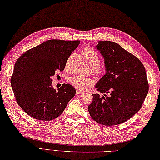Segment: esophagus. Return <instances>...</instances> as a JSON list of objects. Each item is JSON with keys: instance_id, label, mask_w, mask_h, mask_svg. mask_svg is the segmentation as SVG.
<instances>
[{"instance_id": "1", "label": "esophagus", "mask_w": 160, "mask_h": 160, "mask_svg": "<svg viewBox=\"0 0 160 160\" xmlns=\"http://www.w3.org/2000/svg\"><path fill=\"white\" fill-rule=\"evenodd\" d=\"M77 94H78V95H83V93H84V92L83 91H79V90H77Z\"/></svg>"}]
</instances>
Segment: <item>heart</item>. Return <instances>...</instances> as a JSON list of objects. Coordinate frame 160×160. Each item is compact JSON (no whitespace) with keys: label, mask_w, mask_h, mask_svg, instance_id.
I'll list each match as a JSON object with an SVG mask.
<instances>
[{"label":"heart","mask_w":160,"mask_h":160,"mask_svg":"<svg viewBox=\"0 0 160 160\" xmlns=\"http://www.w3.org/2000/svg\"><path fill=\"white\" fill-rule=\"evenodd\" d=\"M82 54L88 64L91 65V72L95 74H100L104 69L103 63L99 62V56L95 49L91 47H85L82 49ZM72 55H70L66 63L67 67L72 60ZM69 82L73 86L78 90H86L92 85L93 80L91 78L82 75H75L69 78Z\"/></svg>","instance_id":"b5f03b06"}]
</instances>
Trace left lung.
<instances>
[{
    "label": "left lung",
    "mask_w": 160,
    "mask_h": 160,
    "mask_svg": "<svg viewBox=\"0 0 160 160\" xmlns=\"http://www.w3.org/2000/svg\"><path fill=\"white\" fill-rule=\"evenodd\" d=\"M96 48L104 59L106 74L95 87L104 94H93L88 112L99 124L122 123L140 111L148 95L145 69L139 59L113 42L98 41Z\"/></svg>",
    "instance_id": "left-lung-1"
}]
</instances>
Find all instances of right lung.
Masks as SVG:
<instances>
[{
  "label": "right lung",
  "instance_id": "obj_1",
  "mask_svg": "<svg viewBox=\"0 0 160 160\" xmlns=\"http://www.w3.org/2000/svg\"><path fill=\"white\" fill-rule=\"evenodd\" d=\"M79 43V40H49L18 59L10 83L18 104L29 116L40 120H53L75 96V88L69 83L56 91L51 77L64 69L67 59Z\"/></svg>",
  "mask_w": 160,
  "mask_h": 160
}]
</instances>
